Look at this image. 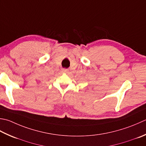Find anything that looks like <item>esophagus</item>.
<instances>
[{"mask_svg":"<svg viewBox=\"0 0 146 146\" xmlns=\"http://www.w3.org/2000/svg\"><path fill=\"white\" fill-rule=\"evenodd\" d=\"M68 71H69V70H68V69H62V72L64 73H68Z\"/></svg>","mask_w":146,"mask_h":146,"instance_id":"obj_1","label":"esophagus"}]
</instances>
